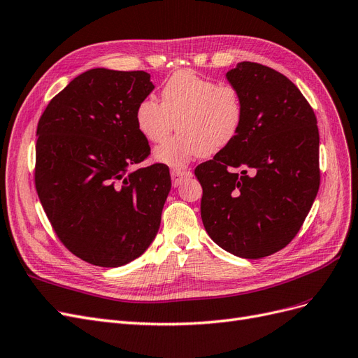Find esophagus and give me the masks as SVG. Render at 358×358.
Masks as SVG:
<instances>
[{
  "mask_svg": "<svg viewBox=\"0 0 358 358\" xmlns=\"http://www.w3.org/2000/svg\"><path fill=\"white\" fill-rule=\"evenodd\" d=\"M192 177V172L189 169H181V168H174L171 169V178H172V186L177 187L180 186V184L186 180Z\"/></svg>",
  "mask_w": 358,
  "mask_h": 358,
  "instance_id": "1",
  "label": "esophagus"
}]
</instances>
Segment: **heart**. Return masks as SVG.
Instances as JSON below:
<instances>
[{
    "mask_svg": "<svg viewBox=\"0 0 358 358\" xmlns=\"http://www.w3.org/2000/svg\"><path fill=\"white\" fill-rule=\"evenodd\" d=\"M162 101L144 98L135 122L150 143H164L155 159L169 166H184L192 159L214 155L232 143L245 116L244 98L234 85H218L192 70L172 74L160 90Z\"/></svg>",
    "mask_w": 358,
    "mask_h": 358,
    "instance_id": "obj_1",
    "label": "heart"
}]
</instances>
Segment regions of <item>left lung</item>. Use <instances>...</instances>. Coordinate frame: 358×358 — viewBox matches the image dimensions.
Returning <instances> with one entry per match:
<instances>
[{
	"instance_id": "left-lung-1",
	"label": "left lung",
	"mask_w": 358,
	"mask_h": 358,
	"mask_svg": "<svg viewBox=\"0 0 358 358\" xmlns=\"http://www.w3.org/2000/svg\"><path fill=\"white\" fill-rule=\"evenodd\" d=\"M226 77L245 116L235 140L194 169L201 217L217 245L262 259L290 244L318 193L317 117L292 80L269 66L239 62Z\"/></svg>"
}]
</instances>
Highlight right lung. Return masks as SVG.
Segmentation results:
<instances>
[{"instance_id":"add662e5","label":"right lung","mask_w":358,"mask_h":358,"mask_svg":"<svg viewBox=\"0 0 358 358\" xmlns=\"http://www.w3.org/2000/svg\"><path fill=\"white\" fill-rule=\"evenodd\" d=\"M153 89L145 71L94 68L61 90L38 120L40 202L62 244L95 266L140 257L160 226L169 168L131 169L150 155L135 111Z\"/></svg>"}]
</instances>
